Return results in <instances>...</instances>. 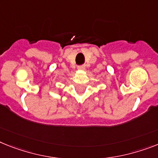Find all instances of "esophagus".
<instances>
[{"mask_svg": "<svg viewBox=\"0 0 158 158\" xmlns=\"http://www.w3.org/2000/svg\"><path fill=\"white\" fill-rule=\"evenodd\" d=\"M78 69H79V70H84V69H85V66H84V65L79 66V67H78Z\"/></svg>", "mask_w": 158, "mask_h": 158, "instance_id": "esophagus-1", "label": "esophagus"}]
</instances>
